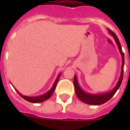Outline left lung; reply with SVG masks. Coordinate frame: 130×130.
<instances>
[{"label":"left lung","mask_w":130,"mask_h":130,"mask_svg":"<svg viewBox=\"0 0 130 130\" xmlns=\"http://www.w3.org/2000/svg\"><path fill=\"white\" fill-rule=\"evenodd\" d=\"M108 31L110 34H111L112 36H113L114 39H115L116 44L118 46L119 48V52L121 53V58H122V67H121V73L120 77L118 82H117L116 86L109 92L104 93V94H90V93H87L82 90L80 88L78 82H77V77L76 75H74V79H73V84H74V87H75V94L77 95V96L78 97V99L84 103H86L88 105H103L104 103L110 100L112 97L114 96L115 92H117V90L119 89L120 87L123 80V67H124V53L122 51V48H121V45H120V42L118 39V38L117 37V36L115 35V34L112 31L111 29H108Z\"/></svg>","instance_id":"8db88e82"}]
</instances>
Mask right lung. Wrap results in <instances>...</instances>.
Returning a JSON list of instances; mask_svg holds the SVG:
<instances>
[{
    "mask_svg": "<svg viewBox=\"0 0 130 130\" xmlns=\"http://www.w3.org/2000/svg\"><path fill=\"white\" fill-rule=\"evenodd\" d=\"M61 76V73L59 74V76L57 77V79L55 80V83L53 84L52 88L49 91H48L46 93H45L44 94L40 95V96H23V95L21 94L20 93H19V92L15 89V90L17 91V93L19 94L20 96H21L23 99H25V101H28V102H30V103H42V102H44V101H46L47 99H48L50 97L53 95V94L55 92V88H56V86H57V84L59 81V77Z\"/></svg>",
    "mask_w": 130,
    "mask_h": 130,
    "instance_id": "right-lung-1",
    "label": "right lung"
}]
</instances>
